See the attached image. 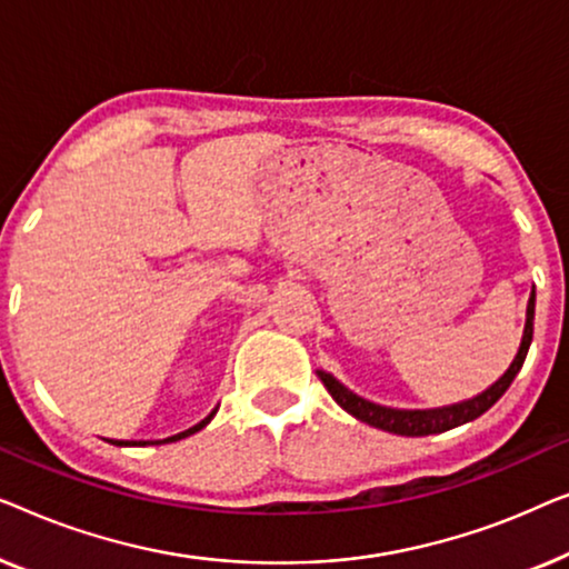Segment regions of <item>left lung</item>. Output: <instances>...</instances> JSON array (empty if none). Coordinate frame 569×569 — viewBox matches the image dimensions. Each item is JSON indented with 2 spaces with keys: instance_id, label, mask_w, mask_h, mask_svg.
<instances>
[{
  "instance_id": "1",
  "label": "left lung",
  "mask_w": 569,
  "mask_h": 569,
  "mask_svg": "<svg viewBox=\"0 0 569 569\" xmlns=\"http://www.w3.org/2000/svg\"><path fill=\"white\" fill-rule=\"evenodd\" d=\"M533 309H536V288H531V296H528L523 338H521V346H518L513 363L508 366V371L502 373L500 379L492 383V387H487L482 395L463 399V402L433 407V410H397V407H383V405L368 402V399L358 397L356 391H350L346 383H340L332 373L317 371V376L322 379V383L332 395L335 402H338L348 415H353L356 420L366 422V426L387 430V433H395V436H410V438L443 433V430L459 428V426H463V422L477 420L479 415H485L502 395H506L508 387L518 376V371H521L528 348H531Z\"/></svg>"
}]
</instances>
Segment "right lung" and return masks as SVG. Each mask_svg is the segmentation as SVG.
I'll return each mask as SVG.
<instances>
[{"mask_svg": "<svg viewBox=\"0 0 569 569\" xmlns=\"http://www.w3.org/2000/svg\"><path fill=\"white\" fill-rule=\"evenodd\" d=\"M219 412V407H216V410H211L206 415V418L198 422V426H193V428H188V430H182V433H178V436H170V438H162V441H110V443H116V446H154V443H174V441H180V438H188V436H193V433H198V430H203L208 422L213 420V415Z\"/></svg>", "mask_w": 569, "mask_h": 569, "instance_id": "right-lung-1", "label": "right lung"}]
</instances>
